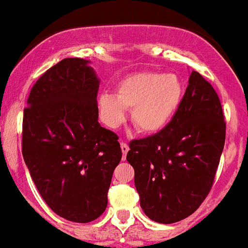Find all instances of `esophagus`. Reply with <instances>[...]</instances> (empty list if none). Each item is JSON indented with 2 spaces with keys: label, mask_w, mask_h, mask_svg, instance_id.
Here are the masks:
<instances>
[{
  "label": "esophagus",
  "mask_w": 248,
  "mask_h": 248,
  "mask_svg": "<svg viewBox=\"0 0 248 248\" xmlns=\"http://www.w3.org/2000/svg\"><path fill=\"white\" fill-rule=\"evenodd\" d=\"M121 150H122V155H124V157H126V155H127V153H128V145L126 142H124V141H122V142H121Z\"/></svg>",
  "instance_id": "esophagus-1"
}]
</instances>
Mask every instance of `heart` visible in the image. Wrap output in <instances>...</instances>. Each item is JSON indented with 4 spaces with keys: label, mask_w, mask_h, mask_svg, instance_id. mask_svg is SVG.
<instances>
[{
    "label": "heart",
    "mask_w": 248,
    "mask_h": 248,
    "mask_svg": "<svg viewBox=\"0 0 248 248\" xmlns=\"http://www.w3.org/2000/svg\"><path fill=\"white\" fill-rule=\"evenodd\" d=\"M182 97L183 84L178 76L140 72L122 79L116 95L102 93L98 107L102 120L109 127L120 126L126 109H132L135 127L145 134H155L169 124Z\"/></svg>",
    "instance_id": "obj_1"
}]
</instances>
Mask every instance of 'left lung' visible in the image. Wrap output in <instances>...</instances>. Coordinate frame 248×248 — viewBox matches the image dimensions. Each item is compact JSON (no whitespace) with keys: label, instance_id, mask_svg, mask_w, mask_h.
I'll list each match as a JSON object with an SVG mask.
<instances>
[{"label":"left lung","instance_id":"1","mask_svg":"<svg viewBox=\"0 0 248 248\" xmlns=\"http://www.w3.org/2000/svg\"><path fill=\"white\" fill-rule=\"evenodd\" d=\"M224 140L219 97L211 83L191 72L169 124L128 143L126 159L134 166L140 205L150 219L175 223L198 209L213 186Z\"/></svg>","mask_w":248,"mask_h":248}]
</instances>
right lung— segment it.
<instances>
[{
  "mask_svg": "<svg viewBox=\"0 0 248 248\" xmlns=\"http://www.w3.org/2000/svg\"><path fill=\"white\" fill-rule=\"evenodd\" d=\"M88 60L66 58L31 88L22 120V156L50 209L88 223L107 207L122 157L118 136L98 122L99 79Z\"/></svg>",
  "mask_w": 248,
  "mask_h": 248,
  "instance_id": "obj_1",
  "label": "right lung"
}]
</instances>
